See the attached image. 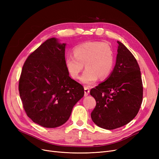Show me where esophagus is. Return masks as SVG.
Returning <instances> with one entry per match:
<instances>
[{
  "label": "esophagus",
  "instance_id": "esophagus-1",
  "mask_svg": "<svg viewBox=\"0 0 159 159\" xmlns=\"http://www.w3.org/2000/svg\"><path fill=\"white\" fill-rule=\"evenodd\" d=\"M89 93V88L88 86H85L84 87V95L87 96Z\"/></svg>",
  "mask_w": 159,
  "mask_h": 159
}]
</instances>
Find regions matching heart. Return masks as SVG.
<instances>
[{
	"mask_svg": "<svg viewBox=\"0 0 159 159\" xmlns=\"http://www.w3.org/2000/svg\"><path fill=\"white\" fill-rule=\"evenodd\" d=\"M74 55L65 57L67 71L72 78L78 79L84 67L86 70L81 78L85 84H92L99 78L104 80L111 73L115 56L112 48L100 41L87 42L75 46Z\"/></svg>",
	"mask_w": 159,
	"mask_h": 159,
	"instance_id": "b5f03b06",
	"label": "heart"
}]
</instances>
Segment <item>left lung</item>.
Here are the masks:
<instances>
[{
    "label": "left lung",
    "instance_id": "1",
    "mask_svg": "<svg viewBox=\"0 0 159 159\" xmlns=\"http://www.w3.org/2000/svg\"><path fill=\"white\" fill-rule=\"evenodd\" d=\"M117 43L116 64L111 74L90 90L96 101L91 119L98 126L109 130L132 121L143 102V82L137 61L125 46Z\"/></svg>",
    "mask_w": 159,
    "mask_h": 159
}]
</instances>
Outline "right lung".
<instances>
[{
  "label": "right lung",
  "instance_id": "add662e5",
  "mask_svg": "<svg viewBox=\"0 0 159 159\" xmlns=\"http://www.w3.org/2000/svg\"><path fill=\"white\" fill-rule=\"evenodd\" d=\"M66 44L47 40L28 56L19 79L18 90L26 115L47 128L68 121L84 89L69 76L65 65Z\"/></svg>",
  "mask_w": 159,
  "mask_h": 159
}]
</instances>
